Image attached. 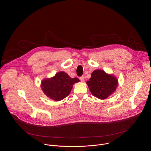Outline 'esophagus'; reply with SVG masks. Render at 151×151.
Here are the masks:
<instances>
[{
    "label": "esophagus",
    "mask_w": 151,
    "mask_h": 151,
    "mask_svg": "<svg viewBox=\"0 0 151 151\" xmlns=\"http://www.w3.org/2000/svg\"><path fill=\"white\" fill-rule=\"evenodd\" d=\"M79 79H80L82 82H83V81H85V76H81V77H80V78H79Z\"/></svg>",
    "instance_id": "esophagus-1"
}]
</instances>
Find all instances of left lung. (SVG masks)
I'll list each match as a JSON object with an SVG mask.
<instances>
[{"label":"left lung","mask_w":151,"mask_h":151,"mask_svg":"<svg viewBox=\"0 0 151 151\" xmlns=\"http://www.w3.org/2000/svg\"><path fill=\"white\" fill-rule=\"evenodd\" d=\"M87 84L94 96L103 100L115 92L118 83V79L114 75L98 69L93 72Z\"/></svg>","instance_id":"8db88e82"}]
</instances>
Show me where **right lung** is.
I'll use <instances>...</instances> for the list:
<instances>
[{
  "instance_id": "add662e5",
  "label": "right lung",
  "mask_w": 151,
  "mask_h": 151,
  "mask_svg": "<svg viewBox=\"0 0 151 151\" xmlns=\"http://www.w3.org/2000/svg\"><path fill=\"white\" fill-rule=\"evenodd\" d=\"M78 82V78H72L64 72H60L51 78L42 80L41 88L48 97L58 101L66 98L70 94L73 85Z\"/></svg>"
}]
</instances>
